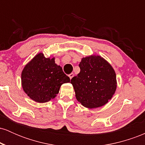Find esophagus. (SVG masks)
<instances>
[{
  "instance_id": "1",
  "label": "esophagus",
  "mask_w": 145,
  "mask_h": 145,
  "mask_svg": "<svg viewBox=\"0 0 145 145\" xmlns=\"http://www.w3.org/2000/svg\"><path fill=\"white\" fill-rule=\"evenodd\" d=\"M69 78H70V79H71V78L74 77V74H73V73H71V74L69 75Z\"/></svg>"
}]
</instances>
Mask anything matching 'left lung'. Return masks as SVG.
Here are the masks:
<instances>
[{
    "mask_svg": "<svg viewBox=\"0 0 145 145\" xmlns=\"http://www.w3.org/2000/svg\"><path fill=\"white\" fill-rule=\"evenodd\" d=\"M79 67L80 73L71 80L77 100L90 109L107 104L117 86L112 65L101 56L91 55L82 58Z\"/></svg>",
    "mask_w": 145,
    "mask_h": 145,
    "instance_id": "8db88e82",
    "label": "left lung"
}]
</instances>
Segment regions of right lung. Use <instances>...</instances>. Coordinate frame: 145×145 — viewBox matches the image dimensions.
Instances as JSON below:
<instances>
[{
	"mask_svg": "<svg viewBox=\"0 0 145 145\" xmlns=\"http://www.w3.org/2000/svg\"><path fill=\"white\" fill-rule=\"evenodd\" d=\"M55 58H46L38 53L22 71V86L25 93L33 101L46 103L56 97L61 86L70 82L62 67L55 63Z\"/></svg>",
	"mask_w": 145,
	"mask_h": 145,
	"instance_id": "1",
	"label": "right lung"
}]
</instances>
